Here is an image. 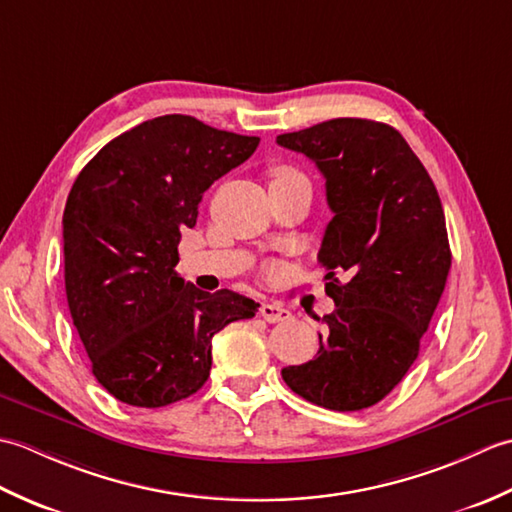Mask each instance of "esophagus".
<instances>
[{"mask_svg": "<svg viewBox=\"0 0 512 512\" xmlns=\"http://www.w3.org/2000/svg\"><path fill=\"white\" fill-rule=\"evenodd\" d=\"M262 317L268 323H279V321H288L292 314H290L288 308L281 306V303L273 301V303H264V306H262Z\"/></svg>", "mask_w": 512, "mask_h": 512, "instance_id": "34e87169", "label": "esophagus"}]
</instances>
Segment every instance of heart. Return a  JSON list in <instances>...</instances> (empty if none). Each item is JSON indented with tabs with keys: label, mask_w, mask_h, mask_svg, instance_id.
Listing matches in <instances>:
<instances>
[{
	"label": "heart",
	"mask_w": 512,
	"mask_h": 512,
	"mask_svg": "<svg viewBox=\"0 0 512 512\" xmlns=\"http://www.w3.org/2000/svg\"><path fill=\"white\" fill-rule=\"evenodd\" d=\"M270 176H273V182H277V180H284L290 176H299V171L292 167H275L273 171H270Z\"/></svg>",
	"instance_id": "b5f03b06"
}]
</instances>
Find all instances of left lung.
<instances>
[{
	"label": "left lung",
	"mask_w": 512,
	"mask_h": 512,
	"mask_svg": "<svg viewBox=\"0 0 512 512\" xmlns=\"http://www.w3.org/2000/svg\"><path fill=\"white\" fill-rule=\"evenodd\" d=\"M277 143L308 156L325 178L334 217L319 262L336 306L321 319L317 356L281 376L314 405L361 411L409 372L447 284L440 195L407 140L385 123L332 118Z\"/></svg>",
	"instance_id": "left-lung-1"
}]
</instances>
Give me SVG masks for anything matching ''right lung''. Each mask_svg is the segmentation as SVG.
Wrapping results in <instances>:
<instances>
[{
	"mask_svg": "<svg viewBox=\"0 0 512 512\" xmlns=\"http://www.w3.org/2000/svg\"><path fill=\"white\" fill-rule=\"evenodd\" d=\"M259 145L167 114L110 140L74 180L63 211L65 295L92 374L134 407H167L211 372V339L255 317L233 290L204 292L176 273L202 193Z\"/></svg>",
	"mask_w": 512,
	"mask_h": 512,
	"instance_id": "obj_1",
	"label": "right lung"
}]
</instances>
